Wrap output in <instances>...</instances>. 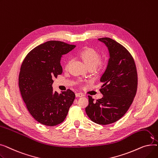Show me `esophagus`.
Here are the masks:
<instances>
[{
    "label": "esophagus",
    "mask_w": 158,
    "mask_h": 158,
    "mask_svg": "<svg viewBox=\"0 0 158 158\" xmlns=\"http://www.w3.org/2000/svg\"><path fill=\"white\" fill-rule=\"evenodd\" d=\"M83 96V95H82V94H81V93H76V97H82Z\"/></svg>",
    "instance_id": "esophagus-1"
}]
</instances>
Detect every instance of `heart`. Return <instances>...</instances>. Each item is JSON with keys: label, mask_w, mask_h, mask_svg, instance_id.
<instances>
[{"label": "heart", "mask_w": 158, "mask_h": 158, "mask_svg": "<svg viewBox=\"0 0 158 158\" xmlns=\"http://www.w3.org/2000/svg\"><path fill=\"white\" fill-rule=\"evenodd\" d=\"M79 56L88 67H91V66L96 67L101 60L100 54L93 48H85L80 52ZM70 63V60L67 61L66 63L64 66L66 69L69 67Z\"/></svg>", "instance_id": "obj_1"}]
</instances>
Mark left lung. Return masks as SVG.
<instances>
[{"label":"left lung","instance_id":"8db88e82","mask_svg":"<svg viewBox=\"0 0 158 158\" xmlns=\"http://www.w3.org/2000/svg\"><path fill=\"white\" fill-rule=\"evenodd\" d=\"M98 40L106 45L110 53L100 80L103 97L95 102L89 95L85 110L91 120L107 125L118 121L128 111L136 94L138 75L133 57L125 47L110 38Z\"/></svg>","mask_w":158,"mask_h":158}]
</instances>
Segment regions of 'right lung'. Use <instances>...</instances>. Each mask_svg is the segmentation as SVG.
<instances>
[{"instance_id":"right-lung-1","label":"right lung","mask_w":158,"mask_h":158,"mask_svg":"<svg viewBox=\"0 0 158 158\" xmlns=\"http://www.w3.org/2000/svg\"><path fill=\"white\" fill-rule=\"evenodd\" d=\"M76 47L60 41H48L30 51L22 64L19 77L20 94L36 121L54 126L63 122L76 97L70 89L53 92V79L63 72L62 55Z\"/></svg>"}]
</instances>
